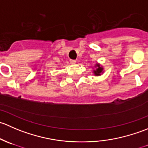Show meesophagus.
I'll return each mask as SVG.
<instances>
[{
    "label": "esophagus",
    "mask_w": 148,
    "mask_h": 148,
    "mask_svg": "<svg viewBox=\"0 0 148 148\" xmlns=\"http://www.w3.org/2000/svg\"><path fill=\"white\" fill-rule=\"evenodd\" d=\"M70 62H71V64H76V60H74V59H70Z\"/></svg>",
    "instance_id": "esophagus-1"
}]
</instances>
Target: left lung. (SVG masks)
<instances>
[{
    "mask_svg": "<svg viewBox=\"0 0 148 148\" xmlns=\"http://www.w3.org/2000/svg\"><path fill=\"white\" fill-rule=\"evenodd\" d=\"M95 69L93 70V73L95 76H101L104 73V67L99 63L95 64Z\"/></svg>",
    "mask_w": 148,
    "mask_h": 148,
    "instance_id": "8db88e82",
    "label": "left lung"
}]
</instances>
